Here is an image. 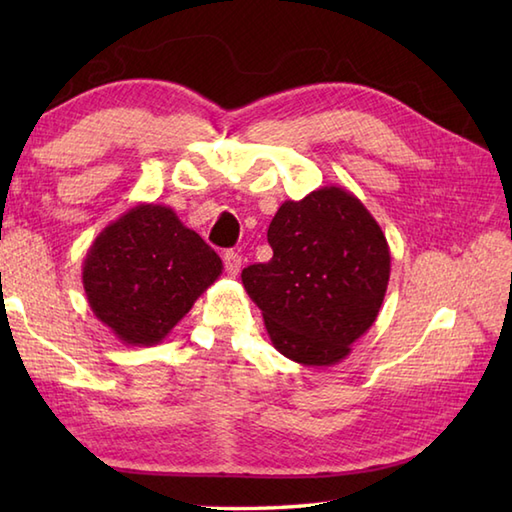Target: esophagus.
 <instances>
[{
    "label": "esophagus",
    "instance_id": "34e87169",
    "mask_svg": "<svg viewBox=\"0 0 512 512\" xmlns=\"http://www.w3.org/2000/svg\"><path fill=\"white\" fill-rule=\"evenodd\" d=\"M224 266L228 270V275L235 277L239 273V268H242V255H239L237 250H226V253H224Z\"/></svg>",
    "mask_w": 512,
    "mask_h": 512
}]
</instances>
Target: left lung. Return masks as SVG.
I'll use <instances>...</instances> for the list:
<instances>
[{"label":"left lung","mask_w":512,"mask_h":512,"mask_svg":"<svg viewBox=\"0 0 512 512\" xmlns=\"http://www.w3.org/2000/svg\"><path fill=\"white\" fill-rule=\"evenodd\" d=\"M273 259L242 270L277 352L306 367L350 356L383 306L391 255L374 215L352 191L321 187L279 206L268 226Z\"/></svg>","instance_id":"8db88e82"}]
</instances>
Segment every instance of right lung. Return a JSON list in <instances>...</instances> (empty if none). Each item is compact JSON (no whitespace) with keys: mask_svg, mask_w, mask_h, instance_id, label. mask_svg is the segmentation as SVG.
Instances as JSON below:
<instances>
[{"mask_svg":"<svg viewBox=\"0 0 512 512\" xmlns=\"http://www.w3.org/2000/svg\"><path fill=\"white\" fill-rule=\"evenodd\" d=\"M220 275L222 259L165 204L132 206L96 235L83 259L94 317L138 347L165 339Z\"/></svg>","mask_w":512,"mask_h":512,"instance_id":"1","label":"right lung"}]
</instances>
